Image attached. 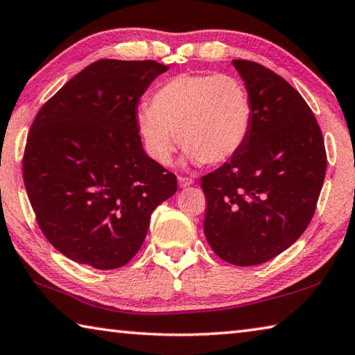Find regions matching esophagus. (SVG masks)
Wrapping results in <instances>:
<instances>
[{"instance_id": "esophagus-1", "label": "esophagus", "mask_w": 355, "mask_h": 355, "mask_svg": "<svg viewBox=\"0 0 355 355\" xmlns=\"http://www.w3.org/2000/svg\"><path fill=\"white\" fill-rule=\"evenodd\" d=\"M192 183H194V180H192L191 177H178L180 188H186V186H191Z\"/></svg>"}]
</instances>
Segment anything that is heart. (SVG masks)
Masks as SVG:
<instances>
[{
    "label": "heart",
    "mask_w": 355,
    "mask_h": 355,
    "mask_svg": "<svg viewBox=\"0 0 355 355\" xmlns=\"http://www.w3.org/2000/svg\"><path fill=\"white\" fill-rule=\"evenodd\" d=\"M252 122L248 87L232 75H178L137 112L147 153L159 164L169 163L178 141L192 163H225L245 146Z\"/></svg>",
    "instance_id": "1"
}]
</instances>
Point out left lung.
<instances>
[{
  "label": "left lung",
  "instance_id": "1",
  "mask_svg": "<svg viewBox=\"0 0 355 355\" xmlns=\"http://www.w3.org/2000/svg\"><path fill=\"white\" fill-rule=\"evenodd\" d=\"M248 87L254 122L245 146L203 175V232L214 254L254 266L296 243L313 218L327 155L300 94L264 65L233 61Z\"/></svg>",
  "mask_w": 355,
  "mask_h": 355
}]
</instances>
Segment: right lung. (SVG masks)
<instances>
[{"instance_id":"obj_1","label":"right lung","mask_w":355,"mask_h":355,"mask_svg":"<svg viewBox=\"0 0 355 355\" xmlns=\"http://www.w3.org/2000/svg\"><path fill=\"white\" fill-rule=\"evenodd\" d=\"M166 65L100 59L34 117L23 182L44 236L95 269L122 268L146 239L150 214L177 192L175 173L144 152L136 107Z\"/></svg>"}]
</instances>
